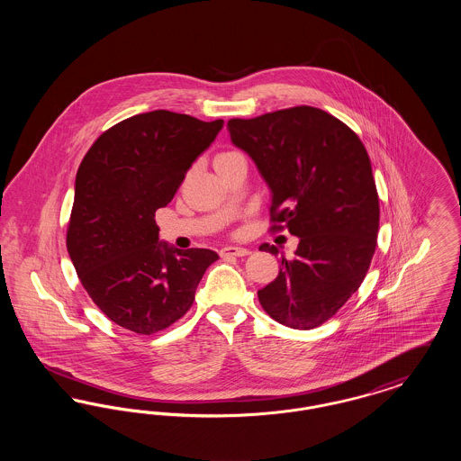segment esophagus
<instances>
[{
	"instance_id": "obj_1",
	"label": "esophagus",
	"mask_w": 461,
	"mask_h": 461,
	"mask_svg": "<svg viewBox=\"0 0 461 461\" xmlns=\"http://www.w3.org/2000/svg\"><path fill=\"white\" fill-rule=\"evenodd\" d=\"M221 258H243V256H249V249L245 247H222L220 250Z\"/></svg>"
}]
</instances>
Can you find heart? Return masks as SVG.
I'll return each instance as SVG.
<instances>
[{"instance_id": "1", "label": "heart", "mask_w": 461, "mask_h": 461, "mask_svg": "<svg viewBox=\"0 0 461 461\" xmlns=\"http://www.w3.org/2000/svg\"><path fill=\"white\" fill-rule=\"evenodd\" d=\"M230 154H233V152H224V154L218 155V157H216V158H220V157H224V155H230Z\"/></svg>"}]
</instances>
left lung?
Here are the masks:
<instances>
[{
	"mask_svg": "<svg viewBox=\"0 0 461 461\" xmlns=\"http://www.w3.org/2000/svg\"><path fill=\"white\" fill-rule=\"evenodd\" d=\"M231 141L271 188V231L299 237L294 259L258 295L264 311L295 330L323 325L363 284L378 235V194L368 152L325 110L301 105L230 119ZM261 250L278 254L275 245Z\"/></svg>",
	"mask_w": 461,
	"mask_h": 461,
	"instance_id": "obj_1",
	"label": "left lung"
}]
</instances>
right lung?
Masks as SVG:
<instances>
[{
    "label": "right lung",
    "mask_w": 461,
    "mask_h": 461,
    "mask_svg": "<svg viewBox=\"0 0 461 461\" xmlns=\"http://www.w3.org/2000/svg\"><path fill=\"white\" fill-rule=\"evenodd\" d=\"M224 121L186 113H138L102 132L77 175L67 250L93 303L115 325L154 335L186 314L214 250L158 241L166 207Z\"/></svg>",
    "instance_id": "obj_1"
}]
</instances>
